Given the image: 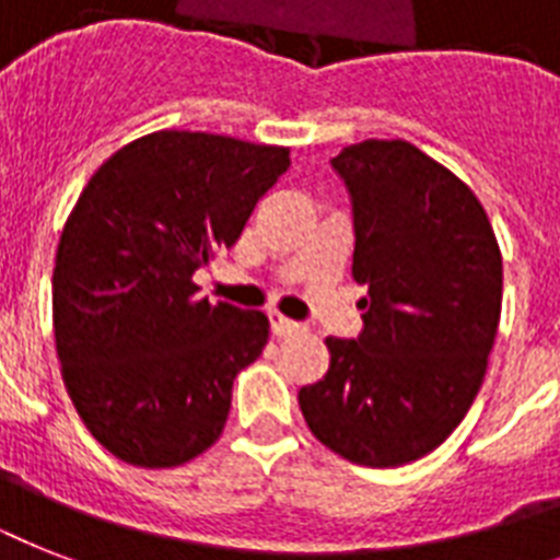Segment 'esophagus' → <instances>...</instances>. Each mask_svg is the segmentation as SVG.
<instances>
[{
    "instance_id": "obj_1",
    "label": "esophagus",
    "mask_w": 560,
    "mask_h": 560,
    "mask_svg": "<svg viewBox=\"0 0 560 560\" xmlns=\"http://www.w3.org/2000/svg\"><path fill=\"white\" fill-rule=\"evenodd\" d=\"M270 328L276 337H290V334H299L302 331V325L288 319V316H281L279 311H270Z\"/></svg>"
}]
</instances>
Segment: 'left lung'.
I'll return each instance as SVG.
<instances>
[{"instance_id":"8db88e82","label":"left lung","mask_w":560,"mask_h":560,"mask_svg":"<svg viewBox=\"0 0 560 560\" xmlns=\"http://www.w3.org/2000/svg\"><path fill=\"white\" fill-rule=\"evenodd\" d=\"M354 214L358 340L299 389L311 433L342 459L395 468L435 451L477 398L503 305V255L477 194L400 139L342 148Z\"/></svg>"}]
</instances>
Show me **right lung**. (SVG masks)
Here are the masks:
<instances>
[{
    "label": "right lung",
    "mask_w": 560,
    "mask_h": 560,
    "mask_svg": "<svg viewBox=\"0 0 560 560\" xmlns=\"http://www.w3.org/2000/svg\"><path fill=\"white\" fill-rule=\"evenodd\" d=\"M288 168V148L160 130L113 153L74 202L51 276L57 358L86 430L121 462L174 468L223 433L270 323L197 299L191 276Z\"/></svg>",
    "instance_id": "obj_1"
}]
</instances>
